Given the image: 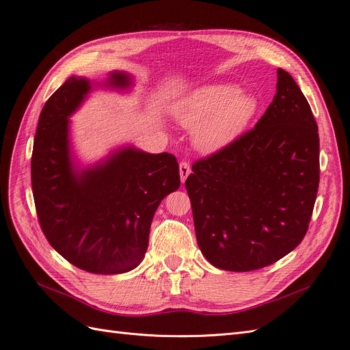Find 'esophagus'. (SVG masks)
<instances>
[{"label": "esophagus", "instance_id": "obj_1", "mask_svg": "<svg viewBox=\"0 0 350 350\" xmlns=\"http://www.w3.org/2000/svg\"><path fill=\"white\" fill-rule=\"evenodd\" d=\"M190 172H191L190 163L185 162V160H183V162L179 163V175H181V181L183 183H185V179H187L188 175H190Z\"/></svg>", "mask_w": 350, "mask_h": 350}]
</instances>
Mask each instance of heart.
Returning <instances> with one entry per match:
<instances>
[{
    "instance_id": "obj_1",
    "label": "heart",
    "mask_w": 350,
    "mask_h": 350,
    "mask_svg": "<svg viewBox=\"0 0 350 350\" xmlns=\"http://www.w3.org/2000/svg\"><path fill=\"white\" fill-rule=\"evenodd\" d=\"M258 100L230 82L198 87L174 106L183 126L196 129L194 144L203 153H216L237 141L258 113Z\"/></svg>"
}]
</instances>
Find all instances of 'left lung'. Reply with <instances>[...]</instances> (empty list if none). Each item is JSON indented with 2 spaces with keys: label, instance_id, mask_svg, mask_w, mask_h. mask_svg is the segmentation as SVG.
<instances>
[{
  "label": "left lung",
  "instance_id": "left-lung-1",
  "mask_svg": "<svg viewBox=\"0 0 350 350\" xmlns=\"http://www.w3.org/2000/svg\"><path fill=\"white\" fill-rule=\"evenodd\" d=\"M277 94L253 129L193 165L197 244L213 267L247 272L284 258L308 231L319 185V137L296 81L278 69Z\"/></svg>",
  "mask_w": 350,
  "mask_h": 350
}]
</instances>
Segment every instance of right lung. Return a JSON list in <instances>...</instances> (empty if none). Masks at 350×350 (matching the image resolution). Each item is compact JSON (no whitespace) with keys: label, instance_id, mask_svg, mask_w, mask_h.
I'll return each instance as SVG.
<instances>
[{"label":"right lung","instance_id":"right-lung-1","mask_svg":"<svg viewBox=\"0 0 350 350\" xmlns=\"http://www.w3.org/2000/svg\"><path fill=\"white\" fill-rule=\"evenodd\" d=\"M91 87L88 79L70 77L46 100L33 139L32 191L38 221L53 247L79 269L110 275L143 260L154 212L181 179L174 154L134 147L82 171L75 166L69 116ZM106 87L125 90L131 77L111 72Z\"/></svg>","mask_w":350,"mask_h":350}]
</instances>
